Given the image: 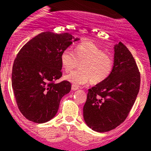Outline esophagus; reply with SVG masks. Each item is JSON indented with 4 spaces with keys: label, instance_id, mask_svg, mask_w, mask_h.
I'll return each mask as SVG.
<instances>
[{
    "label": "esophagus",
    "instance_id": "34e87169",
    "mask_svg": "<svg viewBox=\"0 0 151 151\" xmlns=\"http://www.w3.org/2000/svg\"><path fill=\"white\" fill-rule=\"evenodd\" d=\"M79 89V86L76 85V84H72V89L74 90V91H75V90H77Z\"/></svg>",
    "mask_w": 151,
    "mask_h": 151
}]
</instances>
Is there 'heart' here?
Returning a JSON list of instances; mask_svg holds the SVG:
<instances>
[{
  "instance_id": "b5f03b06",
  "label": "heart",
  "mask_w": 151,
  "mask_h": 151,
  "mask_svg": "<svg viewBox=\"0 0 151 151\" xmlns=\"http://www.w3.org/2000/svg\"><path fill=\"white\" fill-rule=\"evenodd\" d=\"M60 61L62 68L67 72L77 67L80 62L79 70L65 77L76 85L86 84L90 81L93 84L104 82L111 74L114 65L111 55L89 42L79 43L74 47V52L70 49L65 50L61 54Z\"/></svg>"
}]
</instances>
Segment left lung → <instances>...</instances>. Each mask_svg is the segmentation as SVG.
<instances>
[{
	"label": "left lung",
	"instance_id": "8db88e82",
	"mask_svg": "<svg viewBox=\"0 0 151 151\" xmlns=\"http://www.w3.org/2000/svg\"><path fill=\"white\" fill-rule=\"evenodd\" d=\"M114 51L111 74L88 89L83 108L86 124L97 132L114 129L126 120L140 89L141 74L132 54L121 42Z\"/></svg>",
	"mask_w": 151,
	"mask_h": 151
}]
</instances>
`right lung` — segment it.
Wrapping results in <instances>:
<instances>
[{
    "instance_id": "add662e5",
    "label": "right lung",
    "mask_w": 151,
    "mask_h": 151,
    "mask_svg": "<svg viewBox=\"0 0 151 151\" xmlns=\"http://www.w3.org/2000/svg\"><path fill=\"white\" fill-rule=\"evenodd\" d=\"M72 38L69 32H42L17 55L12 87L19 110L28 120L37 124L50 121L56 115L62 98L70 91V81H55L62 75L61 54L72 44Z\"/></svg>"
}]
</instances>
